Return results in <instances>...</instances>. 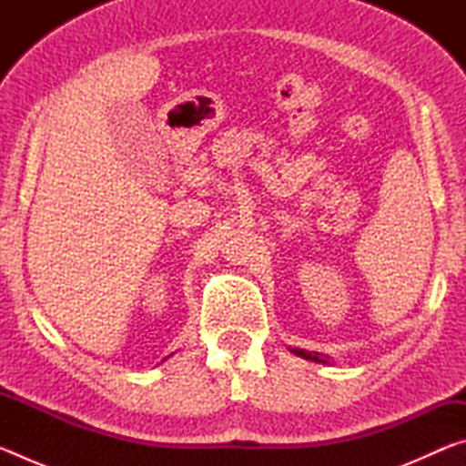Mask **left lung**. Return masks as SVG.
<instances>
[{"label": "left lung", "mask_w": 466, "mask_h": 466, "mask_svg": "<svg viewBox=\"0 0 466 466\" xmlns=\"http://www.w3.org/2000/svg\"><path fill=\"white\" fill-rule=\"evenodd\" d=\"M289 351L294 353L298 358H304L309 361H314V364H329L327 356H320L319 351H306V350H298V347H289Z\"/></svg>", "instance_id": "1"}]
</instances>
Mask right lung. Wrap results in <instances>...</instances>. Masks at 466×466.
Masks as SVG:
<instances>
[{
    "label": "right lung",
    "mask_w": 466,
    "mask_h": 466,
    "mask_svg": "<svg viewBox=\"0 0 466 466\" xmlns=\"http://www.w3.org/2000/svg\"><path fill=\"white\" fill-rule=\"evenodd\" d=\"M162 361H167V360H162Z\"/></svg>",
    "instance_id": "1"
}]
</instances>
